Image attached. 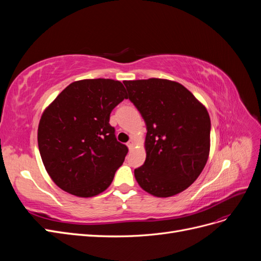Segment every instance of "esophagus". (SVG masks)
Returning <instances> with one entry per match:
<instances>
[{
    "label": "esophagus",
    "mask_w": 261,
    "mask_h": 261,
    "mask_svg": "<svg viewBox=\"0 0 261 261\" xmlns=\"http://www.w3.org/2000/svg\"><path fill=\"white\" fill-rule=\"evenodd\" d=\"M127 147H128L129 149H132V148L134 147V139H133V138L127 143Z\"/></svg>",
    "instance_id": "34e87169"
}]
</instances>
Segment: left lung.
Listing matches in <instances>:
<instances>
[{
  "label": "left lung",
  "mask_w": 261,
  "mask_h": 261,
  "mask_svg": "<svg viewBox=\"0 0 261 261\" xmlns=\"http://www.w3.org/2000/svg\"><path fill=\"white\" fill-rule=\"evenodd\" d=\"M128 99L147 126L146 161L135 169L145 192L171 197L200 175L210 151V117L200 101L179 83L149 78L124 81Z\"/></svg>",
  "instance_id": "obj_1"
}]
</instances>
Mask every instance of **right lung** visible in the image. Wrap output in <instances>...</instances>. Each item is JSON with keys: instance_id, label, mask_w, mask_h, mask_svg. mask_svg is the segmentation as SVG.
Returning a JSON list of instances; mask_svg holds the SVG:
<instances>
[{"instance_id": "1", "label": "right lung", "mask_w": 261, "mask_h": 261, "mask_svg": "<svg viewBox=\"0 0 261 261\" xmlns=\"http://www.w3.org/2000/svg\"><path fill=\"white\" fill-rule=\"evenodd\" d=\"M124 99L127 94L121 82L83 80L68 85L44 110L38 126L39 151L63 191L88 198L111 185L128 151L109 123Z\"/></svg>"}]
</instances>
